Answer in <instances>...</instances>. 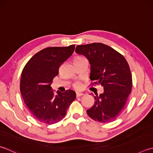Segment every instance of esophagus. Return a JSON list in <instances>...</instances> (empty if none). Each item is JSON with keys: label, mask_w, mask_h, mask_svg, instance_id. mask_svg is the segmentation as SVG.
<instances>
[{"label": "esophagus", "mask_w": 153, "mask_h": 153, "mask_svg": "<svg viewBox=\"0 0 153 153\" xmlns=\"http://www.w3.org/2000/svg\"><path fill=\"white\" fill-rule=\"evenodd\" d=\"M83 95H84V94L80 93V92H76V96L77 97H80V96H82Z\"/></svg>", "instance_id": "34e87169"}]
</instances>
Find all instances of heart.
<instances>
[{
  "label": "heart",
  "instance_id": "b5f03b06",
  "mask_svg": "<svg viewBox=\"0 0 153 153\" xmlns=\"http://www.w3.org/2000/svg\"><path fill=\"white\" fill-rule=\"evenodd\" d=\"M82 58H85V57H82V56H78V57H77L76 59H82ZM74 87L75 89H76V90H79L82 88V85L79 82H77L74 84Z\"/></svg>",
  "mask_w": 153,
  "mask_h": 153
}]
</instances>
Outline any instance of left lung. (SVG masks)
Here are the masks:
<instances>
[{"label":"left lung","mask_w":153,"mask_h":153,"mask_svg":"<svg viewBox=\"0 0 153 153\" xmlns=\"http://www.w3.org/2000/svg\"><path fill=\"white\" fill-rule=\"evenodd\" d=\"M77 53L84 55L91 65L90 78L93 85H101L104 93L94 96L95 102L88 115L94 120L108 123L114 120L126 104L131 92L132 78L123 55L101 43L77 45Z\"/></svg>","instance_id":"left-lung-1"}]
</instances>
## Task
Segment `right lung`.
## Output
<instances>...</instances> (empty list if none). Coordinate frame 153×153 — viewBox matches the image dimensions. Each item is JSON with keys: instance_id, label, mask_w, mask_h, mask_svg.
Instances as JSON below:
<instances>
[{"instance_id": "add662e5", "label": "right lung", "mask_w": 153, "mask_h": 153, "mask_svg": "<svg viewBox=\"0 0 153 153\" xmlns=\"http://www.w3.org/2000/svg\"><path fill=\"white\" fill-rule=\"evenodd\" d=\"M75 45L47 48L35 54L22 71L20 91L25 104L36 120L48 124L65 117L76 98L71 90L57 91L54 96L51 84L59 74V69L74 51Z\"/></svg>"}]
</instances>
